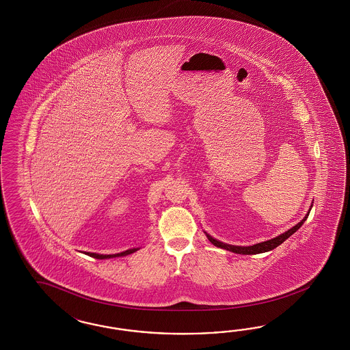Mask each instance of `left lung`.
I'll list each match as a JSON object with an SVG mask.
<instances>
[{"mask_svg":"<svg viewBox=\"0 0 350 350\" xmlns=\"http://www.w3.org/2000/svg\"><path fill=\"white\" fill-rule=\"evenodd\" d=\"M309 212H310V211H309ZM308 215H309V214H307L300 222L297 223V226H294L293 228H290L286 232L277 236V237L272 239V240H268V241L260 243V244L253 245V246H234V245L223 244L221 241H217L215 239H213L212 236H209L208 233H206V237H208V240H209L214 246L222 247V249H226V250L232 252V253H236V254H260V253H265V252H269V250L275 249L278 245L282 244L285 240H287L293 233L297 232V230L303 226V223L307 221Z\"/></svg>","mask_w":350,"mask_h":350,"instance_id":"left-lung-1","label":"left lung"}]
</instances>
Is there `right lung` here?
Wrapping results in <instances>:
<instances>
[{
    "instance_id": "right-lung-1",
    "label": "right lung",
    "mask_w": 350,
    "mask_h": 350,
    "mask_svg": "<svg viewBox=\"0 0 350 350\" xmlns=\"http://www.w3.org/2000/svg\"><path fill=\"white\" fill-rule=\"evenodd\" d=\"M137 250L138 249H129V250H126V252H123V253L111 255L96 254V253H87V254L90 255V256L97 258V259H106V258H114V256H123V255L132 254V253H135V252H137Z\"/></svg>"
}]
</instances>
